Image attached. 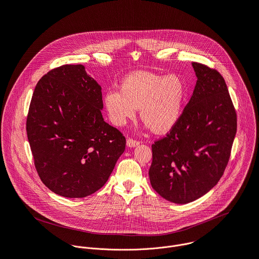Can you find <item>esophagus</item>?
Listing matches in <instances>:
<instances>
[{"instance_id": "esophagus-1", "label": "esophagus", "mask_w": 259, "mask_h": 259, "mask_svg": "<svg viewBox=\"0 0 259 259\" xmlns=\"http://www.w3.org/2000/svg\"><path fill=\"white\" fill-rule=\"evenodd\" d=\"M126 143H127V146H129V147H134V146H137V145L139 144V141L134 140V139H132V138H128L127 141H126Z\"/></svg>"}]
</instances>
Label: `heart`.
Instances as JSON below:
<instances>
[{"mask_svg": "<svg viewBox=\"0 0 259 259\" xmlns=\"http://www.w3.org/2000/svg\"><path fill=\"white\" fill-rule=\"evenodd\" d=\"M186 94V85L175 75L135 71L122 81L120 91L110 90L104 95V105L117 126L132 119L140 107L142 121L155 132L166 133L177 124Z\"/></svg>", "mask_w": 259, "mask_h": 259, "instance_id": "b5f03b06", "label": "heart"}]
</instances>
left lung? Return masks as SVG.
Segmentation results:
<instances>
[{
    "label": "left lung",
    "instance_id": "left-lung-1",
    "mask_svg": "<svg viewBox=\"0 0 259 259\" xmlns=\"http://www.w3.org/2000/svg\"><path fill=\"white\" fill-rule=\"evenodd\" d=\"M197 83L177 124L152 145L149 171L164 199L187 204L207 194L223 176L237 132V114L225 79L193 62Z\"/></svg>",
    "mask_w": 259,
    "mask_h": 259
}]
</instances>
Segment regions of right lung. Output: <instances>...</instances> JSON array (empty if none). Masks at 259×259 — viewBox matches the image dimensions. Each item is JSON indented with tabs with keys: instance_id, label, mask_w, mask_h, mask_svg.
I'll use <instances>...</instances> for the list:
<instances>
[{
	"instance_id": "obj_1",
	"label": "right lung",
	"mask_w": 259,
	"mask_h": 259,
	"mask_svg": "<svg viewBox=\"0 0 259 259\" xmlns=\"http://www.w3.org/2000/svg\"><path fill=\"white\" fill-rule=\"evenodd\" d=\"M102 108L101 87L82 64L53 68L36 84L26 132L36 172L53 193L84 198L112 174L126 139Z\"/></svg>"
}]
</instances>
